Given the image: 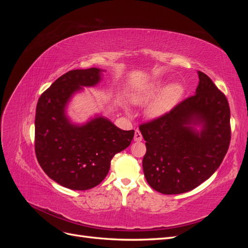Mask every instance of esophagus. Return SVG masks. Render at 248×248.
<instances>
[{
	"instance_id": "obj_1",
	"label": "esophagus",
	"mask_w": 248,
	"mask_h": 248,
	"mask_svg": "<svg viewBox=\"0 0 248 248\" xmlns=\"http://www.w3.org/2000/svg\"><path fill=\"white\" fill-rule=\"evenodd\" d=\"M141 140H142L141 133H140V131L139 129H137L136 131H134V140H136V141H140Z\"/></svg>"
}]
</instances>
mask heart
<instances>
[{
  "label": "heart",
  "instance_id": "obj_1",
  "mask_svg": "<svg viewBox=\"0 0 248 248\" xmlns=\"http://www.w3.org/2000/svg\"><path fill=\"white\" fill-rule=\"evenodd\" d=\"M184 95V87L179 82L167 85L164 81H154L131 95L132 103L144 106L153 99L146 108L150 119H159L174 108Z\"/></svg>",
  "mask_w": 248,
  "mask_h": 248
}]
</instances>
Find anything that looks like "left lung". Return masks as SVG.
Returning a JSON list of instances; mask_svg holds the SVG:
<instances>
[{
  "label": "left lung",
  "instance_id": "left-lung-1",
  "mask_svg": "<svg viewBox=\"0 0 248 248\" xmlns=\"http://www.w3.org/2000/svg\"><path fill=\"white\" fill-rule=\"evenodd\" d=\"M198 73L196 95L166 116L140 126L147 147L145 178L163 194L196 188L219 168L229 149V102L211 78Z\"/></svg>",
  "mask_w": 248,
  "mask_h": 248
}]
</instances>
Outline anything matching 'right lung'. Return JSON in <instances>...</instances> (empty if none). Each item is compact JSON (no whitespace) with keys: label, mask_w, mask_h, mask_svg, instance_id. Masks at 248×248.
I'll list each match as a JSON object with an SVG mask.
<instances>
[{"label":"right lung","mask_w":248,"mask_h":248,"mask_svg":"<svg viewBox=\"0 0 248 248\" xmlns=\"http://www.w3.org/2000/svg\"><path fill=\"white\" fill-rule=\"evenodd\" d=\"M106 71L92 67L71 70L42 93L35 117V152L44 172L73 190L103 181L117 153L130 145L134 130H122L101 114L76 123L67 114L74 96L99 84Z\"/></svg>","instance_id":"add662e5"}]
</instances>
